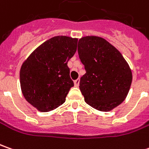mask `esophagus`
<instances>
[{"label": "esophagus", "instance_id": "obj_1", "mask_svg": "<svg viewBox=\"0 0 149 149\" xmlns=\"http://www.w3.org/2000/svg\"><path fill=\"white\" fill-rule=\"evenodd\" d=\"M79 83H80V79H77L74 81L75 86H79Z\"/></svg>", "mask_w": 149, "mask_h": 149}]
</instances>
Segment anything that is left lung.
I'll list each match as a JSON object with an SVG mask.
<instances>
[{"label": "left lung", "instance_id": "left-lung-1", "mask_svg": "<svg viewBox=\"0 0 149 149\" xmlns=\"http://www.w3.org/2000/svg\"><path fill=\"white\" fill-rule=\"evenodd\" d=\"M77 51L86 70L79 86L85 101L105 112L120 105L130 88L132 72L120 51L97 36L80 39Z\"/></svg>", "mask_w": 149, "mask_h": 149}]
</instances>
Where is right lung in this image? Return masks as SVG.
Listing matches in <instances>:
<instances>
[{"label":"right lung","instance_id":"1","mask_svg":"<svg viewBox=\"0 0 149 149\" xmlns=\"http://www.w3.org/2000/svg\"><path fill=\"white\" fill-rule=\"evenodd\" d=\"M77 39L55 36L39 45L23 63L20 87L25 100L41 112L58 108L71 87L69 61L77 51Z\"/></svg>","mask_w":149,"mask_h":149}]
</instances>
